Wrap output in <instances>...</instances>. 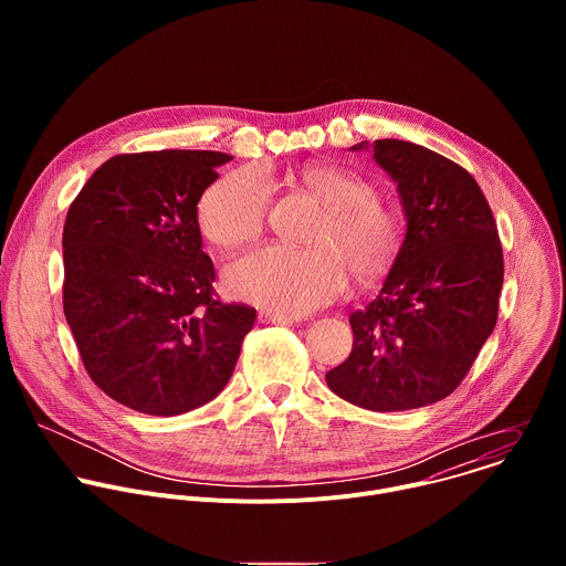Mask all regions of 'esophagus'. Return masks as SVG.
<instances>
[{
	"mask_svg": "<svg viewBox=\"0 0 566 566\" xmlns=\"http://www.w3.org/2000/svg\"><path fill=\"white\" fill-rule=\"evenodd\" d=\"M260 322H264V325H293V322H297V317L264 308V311H260Z\"/></svg>",
	"mask_w": 566,
	"mask_h": 566,
	"instance_id": "1",
	"label": "esophagus"
}]
</instances>
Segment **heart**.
<instances>
[{"label": "heart", "mask_w": 566, "mask_h": 566, "mask_svg": "<svg viewBox=\"0 0 566 566\" xmlns=\"http://www.w3.org/2000/svg\"><path fill=\"white\" fill-rule=\"evenodd\" d=\"M300 188L325 206V217L308 234L311 249L264 247L226 269L234 297L286 315H304L336 300L347 269L358 282H376L394 266L402 223L398 210L338 166H308L295 175ZM271 186L258 168L217 179L199 199V228L219 249L255 239L269 219Z\"/></svg>", "instance_id": "obj_1"}]
</instances>
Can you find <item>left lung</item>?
<instances>
[{
	"mask_svg": "<svg viewBox=\"0 0 566 566\" xmlns=\"http://www.w3.org/2000/svg\"><path fill=\"white\" fill-rule=\"evenodd\" d=\"M374 158L398 184L408 234L378 297L349 315L354 347L327 385L358 408L400 412L470 371L497 325L504 253L486 197L454 160L396 138L376 140Z\"/></svg>",
	"mask_w": 566,
	"mask_h": 566,
	"instance_id": "obj_1",
	"label": "left lung"
}]
</instances>
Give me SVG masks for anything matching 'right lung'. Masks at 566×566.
Returning a JSON list of instances; mask_svg holds the SVG:
<instances>
[{"instance_id": "right-lung-1", "label": "right lung", "mask_w": 566, "mask_h": 566, "mask_svg": "<svg viewBox=\"0 0 566 566\" xmlns=\"http://www.w3.org/2000/svg\"><path fill=\"white\" fill-rule=\"evenodd\" d=\"M232 156L206 149L116 154L71 201L62 306L90 378L123 406L175 417L230 380L255 325L214 295L197 203Z\"/></svg>"}]
</instances>
